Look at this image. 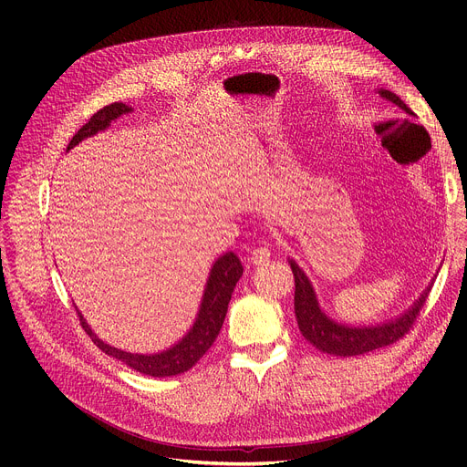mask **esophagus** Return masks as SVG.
Returning a JSON list of instances; mask_svg holds the SVG:
<instances>
[{
  "label": "esophagus",
  "instance_id": "34e87169",
  "mask_svg": "<svg viewBox=\"0 0 467 467\" xmlns=\"http://www.w3.org/2000/svg\"><path fill=\"white\" fill-rule=\"evenodd\" d=\"M270 256H272V247H270V244H260V245H256V247L253 249V253H251V264L260 265V264H264V262H268Z\"/></svg>",
  "mask_w": 467,
  "mask_h": 467
}]
</instances>
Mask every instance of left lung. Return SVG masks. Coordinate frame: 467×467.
<instances>
[{
    "label": "left lung",
    "instance_id": "8db88e82",
    "mask_svg": "<svg viewBox=\"0 0 467 467\" xmlns=\"http://www.w3.org/2000/svg\"><path fill=\"white\" fill-rule=\"evenodd\" d=\"M379 94L395 103L399 109H403L407 114H414L401 98L395 96L389 90H379ZM290 268L296 279V297H294V308L301 335L319 351L337 355V357H355L364 355L386 346H391L393 342L401 340L407 332L412 328L416 317L420 316L427 296L431 292V286L421 294V297L409 308L403 316H399L391 321H386L382 325H368V327H349L332 321L325 316V312L319 308L314 288L308 281V277L303 274L299 265L290 260Z\"/></svg>",
    "mask_w": 467,
    "mask_h": 467
}]
</instances>
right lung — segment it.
Segmentation results:
<instances>
[{"mask_svg":"<svg viewBox=\"0 0 467 467\" xmlns=\"http://www.w3.org/2000/svg\"><path fill=\"white\" fill-rule=\"evenodd\" d=\"M130 110L132 109L125 103H110V105L103 107L76 132L74 139L68 144V150L78 146L81 140L94 137L96 132L107 129L112 119L119 118L121 114H127ZM242 274H244V265L234 253L229 251V253L222 254L214 262L213 270H211L207 288L203 294V301H202V306H199V314L195 317L193 327L186 332V337H182V340L179 344H175L173 348H170L162 353L135 355V353H127L118 348H112L94 335L92 328L88 327V323L85 321V317L81 316L79 310H78V316H79V321H81L87 335L105 355L121 360L129 368H132L139 373H144V375H151V377L179 375V373L188 371L192 366H195V362L211 349V346L218 338L220 328H222L225 314H227L231 296L234 292L236 283L240 281Z\"/></svg>","mask_w":467,"mask_h":467,"instance_id":"add662e5","label":"right lung"}]
</instances>
